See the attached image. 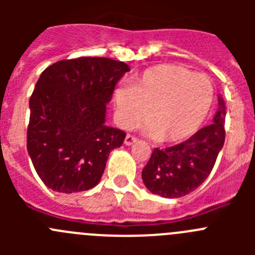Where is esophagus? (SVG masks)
Returning <instances> with one entry per match:
<instances>
[{"label": "esophagus", "mask_w": 255, "mask_h": 255, "mask_svg": "<svg viewBox=\"0 0 255 255\" xmlns=\"http://www.w3.org/2000/svg\"><path fill=\"white\" fill-rule=\"evenodd\" d=\"M136 141H138V139L135 138V136H132V135H126L125 145H132V144L136 143Z\"/></svg>", "instance_id": "obj_1"}]
</instances>
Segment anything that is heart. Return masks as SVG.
Masks as SVG:
<instances>
[{
	"mask_svg": "<svg viewBox=\"0 0 255 255\" xmlns=\"http://www.w3.org/2000/svg\"><path fill=\"white\" fill-rule=\"evenodd\" d=\"M208 76L177 65H158L134 76L131 87L115 92L117 119L124 128L140 123L145 131L163 143H176L194 134L213 103Z\"/></svg>",
	"mask_w": 255,
	"mask_h": 255,
	"instance_id": "obj_1",
	"label": "heart"
}]
</instances>
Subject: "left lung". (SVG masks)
Returning a JSON list of instances; mask_svg holds the SVG:
<instances>
[{"label":"left lung","mask_w":255,"mask_h":255,"mask_svg":"<svg viewBox=\"0 0 255 255\" xmlns=\"http://www.w3.org/2000/svg\"><path fill=\"white\" fill-rule=\"evenodd\" d=\"M226 106L218 97L213 123L198 130L188 140L166 148H154L141 179L153 194L180 198L194 191L209 176L225 143Z\"/></svg>","instance_id":"1"}]
</instances>
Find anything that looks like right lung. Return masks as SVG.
I'll use <instances>...</instances> for the list:
<instances>
[{
    "label": "right lung",
    "mask_w": 255,
    "mask_h": 255,
    "mask_svg": "<svg viewBox=\"0 0 255 255\" xmlns=\"http://www.w3.org/2000/svg\"><path fill=\"white\" fill-rule=\"evenodd\" d=\"M129 66L106 57L61 60L38 79L29 101L26 148L38 176L58 193L100 182L126 134L106 125V105Z\"/></svg>",
    "instance_id": "add662e5"
}]
</instances>
